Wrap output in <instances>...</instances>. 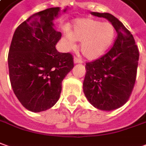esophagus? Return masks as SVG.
Segmentation results:
<instances>
[{"label": "esophagus", "mask_w": 146, "mask_h": 146, "mask_svg": "<svg viewBox=\"0 0 146 146\" xmlns=\"http://www.w3.org/2000/svg\"><path fill=\"white\" fill-rule=\"evenodd\" d=\"M73 61H74V63L75 64H79V63H82V60L80 59V58H77V57H74V59H73Z\"/></svg>", "instance_id": "34e87169"}]
</instances>
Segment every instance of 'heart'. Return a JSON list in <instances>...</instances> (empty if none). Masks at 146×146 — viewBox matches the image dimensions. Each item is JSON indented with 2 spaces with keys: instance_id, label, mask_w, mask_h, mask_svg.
I'll return each mask as SVG.
<instances>
[{
  "instance_id": "b5f03b06",
  "label": "heart",
  "mask_w": 146,
  "mask_h": 146,
  "mask_svg": "<svg viewBox=\"0 0 146 146\" xmlns=\"http://www.w3.org/2000/svg\"><path fill=\"white\" fill-rule=\"evenodd\" d=\"M115 34V28L110 22H102L93 18H81L74 21L71 33H67L65 35V40L71 48L75 47V40L82 41V54L90 60H94L110 47Z\"/></svg>"
}]
</instances>
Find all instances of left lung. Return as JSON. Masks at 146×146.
Instances as JSON below:
<instances>
[{"label": "left lung", "instance_id": "1", "mask_svg": "<svg viewBox=\"0 0 146 146\" xmlns=\"http://www.w3.org/2000/svg\"><path fill=\"white\" fill-rule=\"evenodd\" d=\"M90 13L110 21L117 36L109 52L86 64L83 91L95 108L113 110L125 105L131 95L137 77L139 51L130 32L114 16L108 13Z\"/></svg>", "mask_w": 146, "mask_h": 146}]
</instances>
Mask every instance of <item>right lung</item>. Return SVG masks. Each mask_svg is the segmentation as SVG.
Instances as JSON below:
<instances>
[{
  "label": "right lung",
  "mask_w": 146,
  "mask_h": 146,
  "mask_svg": "<svg viewBox=\"0 0 146 146\" xmlns=\"http://www.w3.org/2000/svg\"><path fill=\"white\" fill-rule=\"evenodd\" d=\"M59 12L55 7L32 15L17 28L9 48L11 86L21 105L34 113L56 104L61 82L74 66L73 55L55 47L61 33L53 29L52 21Z\"/></svg>",
  "instance_id": "right-lung-1"
}]
</instances>
